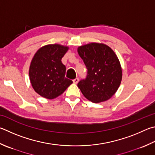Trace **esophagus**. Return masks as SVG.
I'll use <instances>...</instances> for the list:
<instances>
[{
    "label": "esophagus",
    "mask_w": 155,
    "mask_h": 155,
    "mask_svg": "<svg viewBox=\"0 0 155 155\" xmlns=\"http://www.w3.org/2000/svg\"><path fill=\"white\" fill-rule=\"evenodd\" d=\"M78 78H74V80H73V83H74V84L78 83Z\"/></svg>",
    "instance_id": "34e87169"
}]
</instances>
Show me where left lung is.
<instances>
[{
	"mask_svg": "<svg viewBox=\"0 0 155 155\" xmlns=\"http://www.w3.org/2000/svg\"><path fill=\"white\" fill-rule=\"evenodd\" d=\"M87 69L78 87L87 100L99 103L109 100L120 86L122 69L117 55L104 44L91 43L78 48Z\"/></svg>",
	"mask_w": 155,
	"mask_h": 155,
	"instance_id": "8db88e82",
	"label": "left lung"
}]
</instances>
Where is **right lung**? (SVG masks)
<instances>
[{
    "label": "right lung",
    "instance_id": "right-lung-1",
    "mask_svg": "<svg viewBox=\"0 0 155 155\" xmlns=\"http://www.w3.org/2000/svg\"><path fill=\"white\" fill-rule=\"evenodd\" d=\"M68 50L66 46L47 45L34 55L29 69L30 80L33 89L41 96L54 99L72 83L65 77L66 66L61 62Z\"/></svg>",
    "mask_w": 155,
    "mask_h": 155
}]
</instances>
